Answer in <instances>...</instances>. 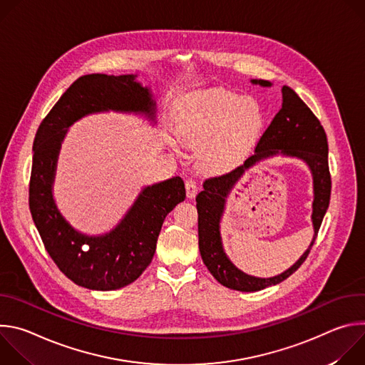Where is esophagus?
<instances>
[{
    "instance_id": "obj_1",
    "label": "esophagus",
    "mask_w": 365,
    "mask_h": 365,
    "mask_svg": "<svg viewBox=\"0 0 365 365\" xmlns=\"http://www.w3.org/2000/svg\"><path fill=\"white\" fill-rule=\"evenodd\" d=\"M185 185H186V195H187V197H189V199H193V197L196 196V193H197V185H196V182H195L193 179H187Z\"/></svg>"
}]
</instances>
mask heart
I'll list each match as a JSON object with an SVG mask.
<instances>
[{"mask_svg":"<svg viewBox=\"0 0 365 365\" xmlns=\"http://www.w3.org/2000/svg\"><path fill=\"white\" fill-rule=\"evenodd\" d=\"M264 113L252 96L212 89L186 98L176 121L182 144L199 148V165L206 172L235 166L262 134Z\"/></svg>","mask_w":365,"mask_h":365,"instance_id":"obj_1","label":"heart"}]
</instances>
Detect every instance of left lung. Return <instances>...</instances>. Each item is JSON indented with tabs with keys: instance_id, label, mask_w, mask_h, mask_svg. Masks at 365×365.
<instances>
[{
	"instance_id": "obj_1",
	"label": "left lung",
	"mask_w": 365,
	"mask_h": 365,
	"mask_svg": "<svg viewBox=\"0 0 365 365\" xmlns=\"http://www.w3.org/2000/svg\"><path fill=\"white\" fill-rule=\"evenodd\" d=\"M251 82L262 86L272 85L269 81L263 79H252ZM282 108L263 135L259 137L255 145V153L250 155L244 165L235 168L230 173L206 179L203 182V190L196 196L199 251L203 263L222 286L240 292L263 290L292 276L307 258L329 206L331 173L328 165L327 133L317 115L310 111L292 88L284 85L282 88ZM279 152L303 160L314 176L316 197L312 223L316 234L309 248L289 271L270 279H259L242 274L229 262L222 248L219 222L223 213L225 199L245 169Z\"/></svg>"
}]
</instances>
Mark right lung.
Instances as JSON below:
<instances>
[{"instance_id": "add662e5", "label": "right lung", "mask_w": 365, "mask_h": 365, "mask_svg": "<svg viewBox=\"0 0 365 365\" xmlns=\"http://www.w3.org/2000/svg\"><path fill=\"white\" fill-rule=\"evenodd\" d=\"M141 113L154 120L155 102L134 75L92 73L76 79L41 121L33 143L29 206L44 248L59 270L78 286L115 290L134 280L151 263L166 215L185 200L182 178L147 186L121 222L108 234L88 237L73 230L53 200L61 144L69 125L102 111Z\"/></svg>"}]
</instances>
